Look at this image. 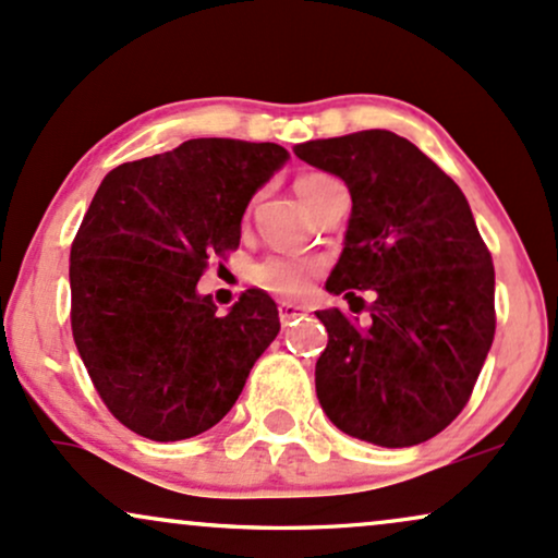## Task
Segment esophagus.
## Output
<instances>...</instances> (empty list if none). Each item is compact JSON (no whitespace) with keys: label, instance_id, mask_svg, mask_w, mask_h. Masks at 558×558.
I'll list each match as a JSON object with an SVG mask.
<instances>
[{"label":"esophagus","instance_id":"esophagus-1","mask_svg":"<svg viewBox=\"0 0 558 558\" xmlns=\"http://www.w3.org/2000/svg\"><path fill=\"white\" fill-rule=\"evenodd\" d=\"M303 316H307V311L303 305H292V303H281L279 305V320L284 326H290L292 320H298V318H303Z\"/></svg>","mask_w":558,"mask_h":558}]
</instances>
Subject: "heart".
I'll list each match as a JSON object with an SVG mask.
<instances>
[{
  "instance_id": "1",
  "label": "heart",
  "mask_w": 558,
  "mask_h": 558,
  "mask_svg": "<svg viewBox=\"0 0 558 558\" xmlns=\"http://www.w3.org/2000/svg\"><path fill=\"white\" fill-rule=\"evenodd\" d=\"M333 185L331 177L326 174H303L294 182V190L307 206L324 187ZM318 274L316 260L303 258H268L253 268V281L260 290L279 294V298H300L307 292L313 277Z\"/></svg>"
}]
</instances>
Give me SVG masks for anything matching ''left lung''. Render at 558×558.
Returning <instances> with one entry per match:
<instances>
[{
	"label": "left lung",
	"mask_w": 558,
	"mask_h": 558,
	"mask_svg": "<svg viewBox=\"0 0 558 558\" xmlns=\"http://www.w3.org/2000/svg\"><path fill=\"white\" fill-rule=\"evenodd\" d=\"M298 159L352 195L344 251L326 290L352 313L318 311L329 344L316 395L329 421L360 441L415 447L468 404L494 342V264L470 203L408 137L363 130L294 146ZM357 302L361 307L355 308Z\"/></svg>",
	"instance_id": "left-lung-1"
}]
</instances>
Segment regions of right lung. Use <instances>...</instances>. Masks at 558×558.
Returning <instances> with one entry per match:
<instances>
[{
	"mask_svg": "<svg viewBox=\"0 0 558 558\" xmlns=\"http://www.w3.org/2000/svg\"><path fill=\"white\" fill-rule=\"evenodd\" d=\"M287 159L277 143L195 137L98 185L70 251L72 337L98 397L137 436L214 428L277 339L264 290L219 316L198 279L208 255L240 245L247 203Z\"/></svg>",
	"mask_w": 558,
	"mask_h": 558,
	"instance_id": "1",
	"label": "right lung"
}]
</instances>
